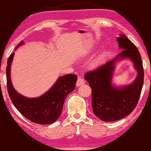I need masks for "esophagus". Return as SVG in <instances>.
<instances>
[{"mask_svg":"<svg viewBox=\"0 0 151 151\" xmlns=\"http://www.w3.org/2000/svg\"><path fill=\"white\" fill-rule=\"evenodd\" d=\"M84 84H85V81L84 79L82 78H79L78 79L77 82H76V86H79Z\"/></svg>","mask_w":151,"mask_h":151,"instance_id":"34e87169","label":"esophagus"}]
</instances>
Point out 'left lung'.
Wrapping results in <instances>:
<instances>
[{
    "label": "left lung",
    "instance_id": "8db88e82",
    "mask_svg": "<svg viewBox=\"0 0 151 151\" xmlns=\"http://www.w3.org/2000/svg\"><path fill=\"white\" fill-rule=\"evenodd\" d=\"M119 48L123 51L114 60L106 62L85 74L84 78L91 89L93 112L100 120L113 122L126 117L134 110L138 103L144 82V70L137 47L124 35L117 37ZM119 58H130L138 70L132 84L121 88L111 86V79L114 62Z\"/></svg>",
    "mask_w": 151,
    "mask_h": 151
}]
</instances>
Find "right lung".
Masks as SVG:
<instances>
[{"instance_id":"1","label":"right lung","mask_w":151,"mask_h":151,"mask_svg":"<svg viewBox=\"0 0 151 151\" xmlns=\"http://www.w3.org/2000/svg\"><path fill=\"white\" fill-rule=\"evenodd\" d=\"M20 42L15 49L23 44ZM14 53L9 56L6 67L7 89L12 102L27 119L40 124L54 123L61 114L65 99L75 90L77 76L69 74L58 78L52 88L37 98H27L15 90L11 82L10 66Z\"/></svg>"}]
</instances>
